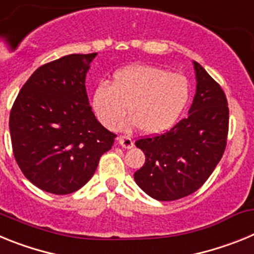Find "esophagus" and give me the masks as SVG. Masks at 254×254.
<instances>
[{"mask_svg": "<svg viewBox=\"0 0 254 254\" xmlns=\"http://www.w3.org/2000/svg\"><path fill=\"white\" fill-rule=\"evenodd\" d=\"M118 142L121 143V146H123L125 149H131L133 146V141H132L131 136H126V134H121L118 137Z\"/></svg>", "mask_w": 254, "mask_h": 254, "instance_id": "obj_1", "label": "esophagus"}]
</instances>
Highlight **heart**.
Segmentation results:
<instances>
[{"mask_svg":"<svg viewBox=\"0 0 254 254\" xmlns=\"http://www.w3.org/2000/svg\"><path fill=\"white\" fill-rule=\"evenodd\" d=\"M190 99L185 75L151 64H132L114 72L112 82L94 89L91 105L103 126L112 128L128 112L123 128L140 126L146 134H158L176 125Z\"/></svg>","mask_w":254,"mask_h":254,"instance_id":"1","label":"heart"}]
</instances>
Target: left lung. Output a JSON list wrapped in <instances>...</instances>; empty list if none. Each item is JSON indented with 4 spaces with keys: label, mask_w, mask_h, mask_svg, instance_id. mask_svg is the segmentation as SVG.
Returning a JSON list of instances; mask_svg holds the SVG:
<instances>
[{
    "label": "left lung",
    "mask_w": 254,
    "mask_h": 254,
    "mask_svg": "<svg viewBox=\"0 0 254 254\" xmlns=\"http://www.w3.org/2000/svg\"><path fill=\"white\" fill-rule=\"evenodd\" d=\"M193 64L197 89L190 114L169 131L134 142L146 158L134 173V181L159 201H174L196 192L225 151L229 132L225 93L201 64Z\"/></svg>",
    "instance_id": "left-lung-1"
}]
</instances>
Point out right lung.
<instances>
[{"instance_id": "obj_1", "label": "right lung", "mask_w": 254, "mask_h": 254, "mask_svg": "<svg viewBox=\"0 0 254 254\" xmlns=\"http://www.w3.org/2000/svg\"><path fill=\"white\" fill-rule=\"evenodd\" d=\"M95 56L68 55L40 66L11 108L15 160L33 185L49 193L68 194L86 185L117 137L89 104L85 77Z\"/></svg>"}]
</instances>
